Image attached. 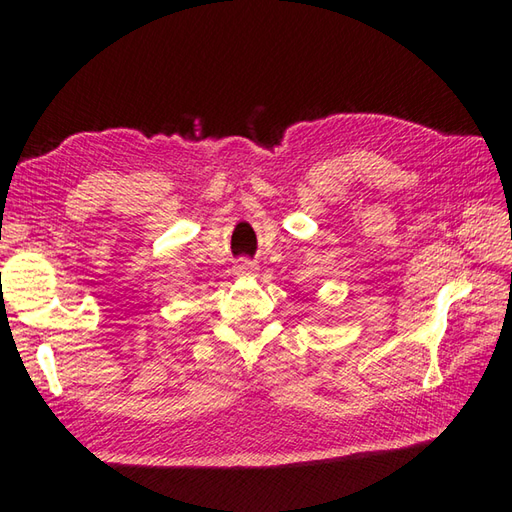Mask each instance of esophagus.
Masks as SVG:
<instances>
[{
	"instance_id": "1",
	"label": "esophagus",
	"mask_w": 512,
	"mask_h": 512,
	"mask_svg": "<svg viewBox=\"0 0 512 512\" xmlns=\"http://www.w3.org/2000/svg\"><path fill=\"white\" fill-rule=\"evenodd\" d=\"M233 273H235L237 277H250V275H255V273H257V264H253V262H246V259H242V262H237V264H235Z\"/></svg>"
}]
</instances>
